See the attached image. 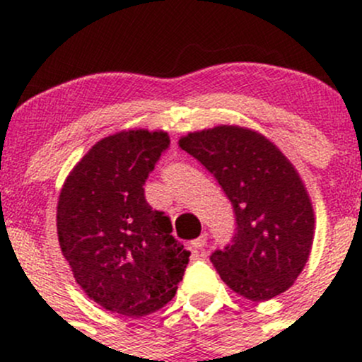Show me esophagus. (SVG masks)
I'll list each match as a JSON object with an SVG mask.
<instances>
[{"mask_svg":"<svg viewBox=\"0 0 362 362\" xmlns=\"http://www.w3.org/2000/svg\"><path fill=\"white\" fill-rule=\"evenodd\" d=\"M206 243H207V235L204 233V235H201V236H199V238H195L194 242L190 243V245H192V247L195 248V250H199V248H202V247H204Z\"/></svg>","mask_w":362,"mask_h":362,"instance_id":"34e87169","label":"esophagus"}]
</instances>
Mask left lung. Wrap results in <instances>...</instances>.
I'll use <instances>...</instances> for the list:
<instances>
[{"label":"left lung","instance_id":"1","mask_svg":"<svg viewBox=\"0 0 362 362\" xmlns=\"http://www.w3.org/2000/svg\"><path fill=\"white\" fill-rule=\"evenodd\" d=\"M216 178L235 213V233L211 253L219 277L252 301L293 286L308 260L315 218L288 158L259 132L218 126L178 141Z\"/></svg>","mask_w":362,"mask_h":362}]
</instances>
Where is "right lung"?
<instances>
[{
  "instance_id": "obj_1",
  "label": "right lung",
  "mask_w": 362,
  "mask_h": 362,
  "mask_svg": "<svg viewBox=\"0 0 362 362\" xmlns=\"http://www.w3.org/2000/svg\"><path fill=\"white\" fill-rule=\"evenodd\" d=\"M170 146L167 132L124 131L98 141L57 202V236L74 279L95 303L143 317L175 296L190 252L153 209L144 184Z\"/></svg>"
}]
</instances>
